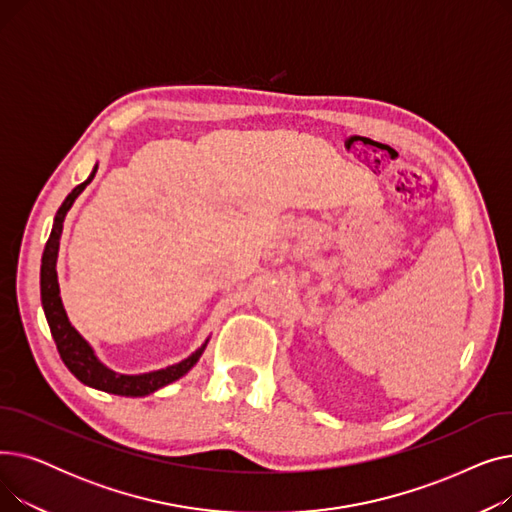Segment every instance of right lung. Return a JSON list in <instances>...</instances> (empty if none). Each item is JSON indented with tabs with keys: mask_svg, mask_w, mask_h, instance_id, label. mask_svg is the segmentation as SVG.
I'll return each instance as SVG.
<instances>
[{
	"mask_svg": "<svg viewBox=\"0 0 512 512\" xmlns=\"http://www.w3.org/2000/svg\"><path fill=\"white\" fill-rule=\"evenodd\" d=\"M95 172H97V166L91 172V176L83 184H78L74 191L64 199L62 207L56 213V220H53V228H51V234L47 238V245H45L43 257H41V303H43V311L47 317L51 336H53V340H56L58 353H60L64 365L74 373L76 380H80L91 388L118 394V396H147L159 388L176 382L178 378H182L184 373L191 371V367H195V363L203 355L207 340H205V344H201L197 348L191 357L176 363V365H170V367L159 369V371L141 373V375H124V373H116L112 369H107L95 357L89 342L72 328V324L68 321V315L64 311L62 299H60L56 261H58L60 236H62L66 213L72 207L74 199L83 193L85 186L93 180Z\"/></svg>",
	"mask_w": 512,
	"mask_h": 512,
	"instance_id": "add662e5",
	"label": "right lung"
}]
</instances>
